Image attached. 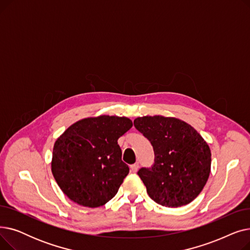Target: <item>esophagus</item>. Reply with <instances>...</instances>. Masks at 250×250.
I'll use <instances>...</instances> for the list:
<instances>
[{
  "label": "esophagus",
  "instance_id": "esophagus-1",
  "mask_svg": "<svg viewBox=\"0 0 250 250\" xmlns=\"http://www.w3.org/2000/svg\"><path fill=\"white\" fill-rule=\"evenodd\" d=\"M139 169V163H135L133 165H130V170H132V172H137Z\"/></svg>",
  "mask_w": 250,
  "mask_h": 250
}]
</instances>
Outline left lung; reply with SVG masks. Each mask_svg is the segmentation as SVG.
Instances as JSON below:
<instances>
[{
    "label": "left lung",
    "mask_w": 250,
    "mask_h": 250,
    "mask_svg": "<svg viewBox=\"0 0 250 250\" xmlns=\"http://www.w3.org/2000/svg\"><path fill=\"white\" fill-rule=\"evenodd\" d=\"M134 125L154 149V164L138 171L150 198L168 208L192 202L211 172L207 142L190 125L175 117L143 116L136 118Z\"/></svg>",
    "instance_id": "obj_1"
}]
</instances>
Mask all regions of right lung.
I'll use <instances>...</instances> for the list:
<instances>
[{"mask_svg": "<svg viewBox=\"0 0 250 250\" xmlns=\"http://www.w3.org/2000/svg\"><path fill=\"white\" fill-rule=\"evenodd\" d=\"M132 126L127 117H88L72 125L56 141L51 172L71 201L97 208L116 194L129 171L117 140Z\"/></svg>", "mask_w": 250, "mask_h": 250, "instance_id": "add662e5", "label": "right lung"}]
</instances>
